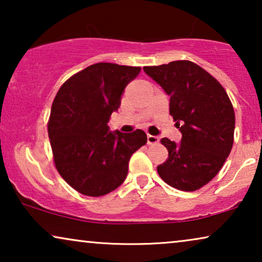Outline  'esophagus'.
Returning <instances> with one entry per match:
<instances>
[{"mask_svg": "<svg viewBox=\"0 0 262 262\" xmlns=\"http://www.w3.org/2000/svg\"><path fill=\"white\" fill-rule=\"evenodd\" d=\"M159 137L157 136H152V135H148V144H156L159 143Z\"/></svg>", "mask_w": 262, "mask_h": 262, "instance_id": "34e87169", "label": "esophagus"}]
</instances>
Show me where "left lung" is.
Instances as JSON below:
<instances>
[{"label": "left lung", "instance_id": "left-lung-1", "mask_svg": "<svg viewBox=\"0 0 262 262\" xmlns=\"http://www.w3.org/2000/svg\"><path fill=\"white\" fill-rule=\"evenodd\" d=\"M144 73L170 96L169 113L180 143L162 138L168 159L157 167L161 179L181 191H195L218 174L234 143L235 113L216 78L189 60L144 67Z\"/></svg>", "mask_w": 262, "mask_h": 262}]
</instances>
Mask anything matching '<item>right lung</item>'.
I'll return each instance as SVG.
<instances>
[{
	"instance_id": "obj_1",
	"label": "right lung",
	"mask_w": 262,
	"mask_h": 262,
	"mask_svg": "<svg viewBox=\"0 0 262 262\" xmlns=\"http://www.w3.org/2000/svg\"><path fill=\"white\" fill-rule=\"evenodd\" d=\"M139 67L96 63L71 76L59 88L51 107L49 138L57 170L84 195L114 191L126 179L128 162L146 143L144 131H111L125 88Z\"/></svg>"
}]
</instances>
